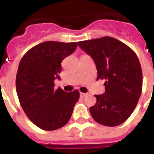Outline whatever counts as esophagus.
Wrapping results in <instances>:
<instances>
[{
    "instance_id": "1",
    "label": "esophagus",
    "mask_w": 154,
    "mask_h": 154,
    "mask_svg": "<svg viewBox=\"0 0 154 154\" xmlns=\"http://www.w3.org/2000/svg\"><path fill=\"white\" fill-rule=\"evenodd\" d=\"M86 93H82V92H80V95H81V97H85V96H86Z\"/></svg>"
}]
</instances>
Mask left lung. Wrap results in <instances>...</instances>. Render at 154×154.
I'll return each mask as SVG.
<instances>
[{
  "label": "left lung",
  "mask_w": 154,
  "mask_h": 154,
  "mask_svg": "<svg viewBox=\"0 0 154 154\" xmlns=\"http://www.w3.org/2000/svg\"><path fill=\"white\" fill-rule=\"evenodd\" d=\"M78 45L94 60L97 80H105V92L95 94L90 108L98 123L116 126L135 110L142 92L143 76L137 55L128 45L111 36L79 42Z\"/></svg>",
  "instance_id": "left-lung-1"
}]
</instances>
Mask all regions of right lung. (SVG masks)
Segmentation results:
<instances>
[{"label":"right lung","mask_w":154,"mask_h":154,"mask_svg":"<svg viewBox=\"0 0 154 154\" xmlns=\"http://www.w3.org/2000/svg\"><path fill=\"white\" fill-rule=\"evenodd\" d=\"M77 42H42L23 56L16 75L19 103L32 122L45 131H54L68 123L80 94L54 89L60 79L61 62L73 53Z\"/></svg>","instance_id":"1"}]
</instances>
